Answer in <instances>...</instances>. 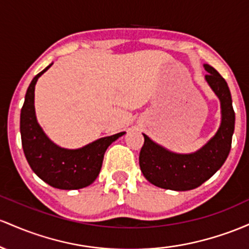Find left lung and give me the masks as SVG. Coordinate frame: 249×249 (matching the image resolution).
Segmentation results:
<instances>
[{
	"instance_id": "obj_1",
	"label": "left lung",
	"mask_w": 249,
	"mask_h": 249,
	"mask_svg": "<svg viewBox=\"0 0 249 249\" xmlns=\"http://www.w3.org/2000/svg\"><path fill=\"white\" fill-rule=\"evenodd\" d=\"M208 86L219 97L221 124L205 146L189 154L174 153L143 134L144 143L139 156L143 177L156 187L170 191H191L211 178L227 160L235 125V113L227 82L212 66L203 64Z\"/></svg>"
}]
</instances>
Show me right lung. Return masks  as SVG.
Instances as JSON below:
<instances>
[{"label": "right lung", "mask_w": 249, "mask_h": 249, "mask_svg": "<svg viewBox=\"0 0 249 249\" xmlns=\"http://www.w3.org/2000/svg\"><path fill=\"white\" fill-rule=\"evenodd\" d=\"M53 63L33 79L27 89L19 119L22 147L30 168L41 180L54 188L80 189L94 182L101 170L107 148L125 132L97 139L77 149L57 146L38 124L35 114V85Z\"/></svg>", "instance_id": "obj_1"}]
</instances>
